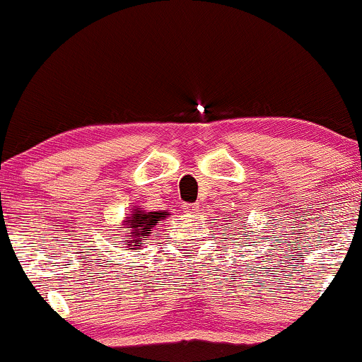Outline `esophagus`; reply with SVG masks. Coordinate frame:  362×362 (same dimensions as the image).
<instances>
[{
    "mask_svg": "<svg viewBox=\"0 0 362 362\" xmlns=\"http://www.w3.org/2000/svg\"><path fill=\"white\" fill-rule=\"evenodd\" d=\"M198 211H200V205L198 204H185V212L198 214Z\"/></svg>",
    "mask_w": 362,
    "mask_h": 362,
    "instance_id": "esophagus-1",
    "label": "esophagus"
}]
</instances>
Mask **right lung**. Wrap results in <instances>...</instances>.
<instances>
[{
    "mask_svg": "<svg viewBox=\"0 0 362 362\" xmlns=\"http://www.w3.org/2000/svg\"><path fill=\"white\" fill-rule=\"evenodd\" d=\"M167 216H169L167 212H145L139 211V209H134L133 214L126 219V226L131 228L129 231L131 236H133V242L138 243L134 245L136 250H138L139 245H141V236L143 238L150 236L151 229L157 226V221L165 219ZM129 243L131 242H127V245Z\"/></svg>",
    "mask_w": 362,
    "mask_h": 362,
    "instance_id": "1",
    "label": "right lung"
}]
</instances>
